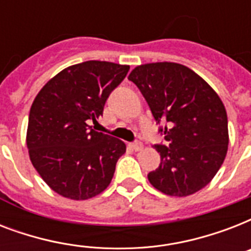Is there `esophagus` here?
Instances as JSON below:
<instances>
[{
  "mask_svg": "<svg viewBox=\"0 0 251 251\" xmlns=\"http://www.w3.org/2000/svg\"><path fill=\"white\" fill-rule=\"evenodd\" d=\"M131 147H133L134 151H142L143 150V143L142 142H135V143L131 145Z\"/></svg>",
  "mask_w": 251,
  "mask_h": 251,
  "instance_id": "34e87169",
  "label": "esophagus"
}]
</instances>
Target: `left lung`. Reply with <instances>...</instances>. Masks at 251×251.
Wrapping results in <instances>:
<instances>
[{"label":"left lung","instance_id":"obj_1","mask_svg":"<svg viewBox=\"0 0 251 251\" xmlns=\"http://www.w3.org/2000/svg\"><path fill=\"white\" fill-rule=\"evenodd\" d=\"M129 80L141 90L168 145H156L160 165L149 173L155 189L187 197L208 185L226 156V106L206 80L176 62L137 66Z\"/></svg>","mask_w":251,"mask_h":251}]
</instances>
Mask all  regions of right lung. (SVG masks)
I'll use <instances>...</instances> for the list:
<instances>
[{
  "label": "right lung",
  "instance_id": "add662e5",
  "mask_svg": "<svg viewBox=\"0 0 251 251\" xmlns=\"http://www.w3.org/2000/svg\"><path fill=\"white\" fill-rule=\"evenodd\" d=\"M130 66L86 61L64 69L36 95L28 117L31 163L53 191L84 201L102 193L126 152L117 138L92 129Z\"/></svg>",
  "mask_w": 251,
  "mask_h": 251
}]
</instances>
